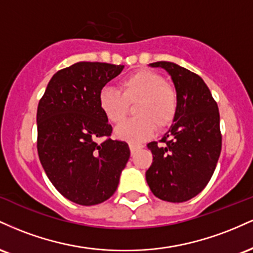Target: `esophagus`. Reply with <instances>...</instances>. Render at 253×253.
Instances as JSON below:
<instances>
[{"label": "esophagus", "instance_id": "1", "mask_svg": "<svg viewBox=\"0 0 253 253\" xmlns=\"http://www.w3.org/2000/svg\"><path fill=\"white\" fill-rule=\"evenodd\" d=\"M143 145H139V144H133V143H129V150H130V153L132 155H134L136 151H139L140 149H143Z\"/></svg>", "mask_w": 253, "mask_h": 253}]
</instances>
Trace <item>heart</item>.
I'll list each match as a JSON object with an SVG mask.
<instances>
[{
    "mask_svg": "<svg viewBox=\"0 0 253 253\" xmlns=\"http://www.w3.org/2000/svg\"><path fill=\"white\" fill-rule=\"evenodd\" d=\"M120 92L103 88L98 94V106L107 120L119 124L124 120L129 106L135 104L136 118L124 121L115 128V135L129 143H141L157 129L169 127L178 109V92L158 72L138 70L119 83Z\"/></svg>",
    "mask_w": 253,
    "mask_h": 253,
    "instance_id": "heart-1",
    "label": "heart"
}]
</instances>
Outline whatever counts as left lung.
Wrapping results in <instances>:
<instances>
[{
	"mask_svg": "<svg viewBox=\"0 0 253 253\" xmlns=\"http://www.w3.org/2000/svg\"><path fill=\"white\" fill-rule=\"evenodd\" d=\"M150 65L169 72L178 92V109L162 145H147L153 162L146 181L158 199L184 202L205 189L216 168L222 144L219 108L199 75L170 62Z\"/></svg>",
	"mask_w": 253,
	"mask_h": 253,
	"instance_id": "8db88e82",
	"label": "left lung"
}]
</instances>
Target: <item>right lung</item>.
Returning a JSON list of instances; mask_svg holds the SVG:
<instances>
[{
    "label": "right lung",
    "instance_id": "right-lung-1",
    "mask_svg": "<svg viewBox=\"0 0 253 253\" xmlns=\"http://www.w3.org/2000/svg\"><path fill=\"white\" fill-rule=\"evenodd\" d=\"M123 69L98 62L62 69L38 104L40 163L54 188L77 205L108 200L128 162V144L110 139L113 128L98 106L100 91ZM98 137L105 138L101 144Z\"/></svg>",
    "mask_w": 253,
    "mask_h": 253
}]
</instances>
